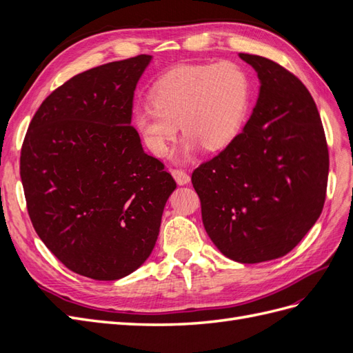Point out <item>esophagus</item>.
<instances>
[{
    "mask_svg": "<svg viewBox=\"0 0 353 353\" xmlns=\"http://www.w3.org/2000/svg\"><path fill=\"white\" fill-rule=\"evenodd\" d=\"M170 174H172V176L178 183V185H185V184L190 183V175L183 169H172V170H170Z\"/></svg>",
    "mask_w": 353,
    "mask_h": 353,
    "instance_id": "1",
    "label": "esophagus"
}]
</instances>
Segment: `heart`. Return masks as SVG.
<instances>
[{"label":"heart","instance_id":"1","mask_svg":"<svg viewBox=\"0 0 353 353\" xmlns=\"http://www.w3.org/2000/svg\"><path fill=\"white\" fill-rule=\"evenodd\" d=\"M152 105L134 112V128L154 156H163L178 132L185 134L179 156L200 144L219 150L240 132L250 103V79L232 61L179 65L160 77L150 91Z\"/></svg>","mask_w":353,"mask_h":353}]
</instances>
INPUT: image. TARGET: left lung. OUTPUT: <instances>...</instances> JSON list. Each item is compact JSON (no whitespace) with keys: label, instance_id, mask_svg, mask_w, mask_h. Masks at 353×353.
I'll return each instance as SVG.
<instances>
[{"label":"left lung","instance_id":"8db88e82","mask_svg":"<svg viewBox=\"0 0 353 353\" xmlns=\"http://www.w3.org/2000/svg\"><path fill=\"white\" fill-rule=\"evenodd\" d=\"M259 97L243 131L191 176L201 219L218 250L240 263L293 250L324 208L328 148L316 104L293 73L244 54Z\"/></svg>","mask_w":353,"mask_h":353}]
</instances>
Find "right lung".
<instances>
[{
  "label": "right lung",
  "instance_id": "1",
  "mask_svg": "<svg viewBox=\"0 0 353 353\" xmlns=\"http://www.w3.org/2000/svg\"><path fill=\"white\" fill-rule=\"evenodd\" d=\"M152 56L82 72L42 101L20 156L39 239L79 275L119 280L147 261L176 188L131 126L134 91Z\"/></svg>",
  "mask_w": 353,
  "mask_h": 353
}]
</instances>
